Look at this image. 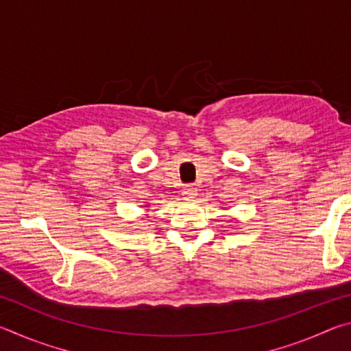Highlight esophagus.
<instances>
[{
	"mask_svg": "<svg viewBox=\"0 0 351 351\" xmlns=\"http://www.w3.org/2000/svg\"><path fill=\"white\" fill-rule=\"evenodd\" d=\"M181 195H182V198H184V199L192 201V199L198 195V189L195 187L193 184H187V186H184V187H182V192H181Z\"/></svg>",
	"mask_w": 351,
	"mask_h": 351,
	"instance_id": "esophagus-1",
	"label": "esophagus"
}]
</instances>
